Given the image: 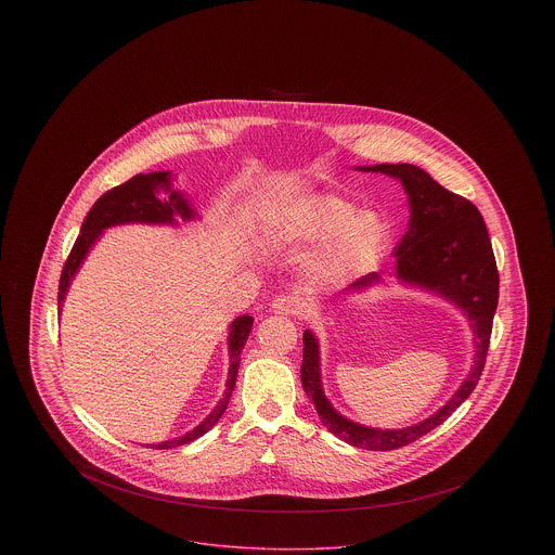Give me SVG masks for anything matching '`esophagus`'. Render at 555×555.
<instances>
[{
  "mask_svg": "<svg viewBox=\"0 0 555 555\" xmlns=\"http://www.w3.org/2000/svg\"><path fill=\"white\" fill-rule=\"evenodd\" d=\"M271 308H273L275 314L295 317V314H299L304 310V304H301V299L297 295H280V297L273 299Z\"/></svg>",
  "mask_w": 555,
  "mask_h": 555,
  "instance_id": "1",
  "label": "esophagus"
}]
</instances>
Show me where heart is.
I'll return each mask as SVG.
<instances>
[{
  "label": "heart",
  "instance_id": "obj_1",
  "mask_svg": "<svg viewBox=\"0 0 555 555\" xmlns=\"http://www.w3.org/2000/svg\"><path fill=\"white\" fill-rule=\"evenodd\" d=\"M273 233L284 241H324L333 238L324 254V269L341 273L359 260L376 254L389 235L383 216L365 211L339 196L318 194L269 218Z\"/></svg>",
  "mask_w": 555,
  "mask_h": 555
}]
</instances>
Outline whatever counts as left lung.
<instances>
[{
  "mask_svg": "<svg viewBox=\"0 0 555 555\" xmlns=\"http://www.w3.org/2000/svg\"><path fill=\"white\" fill-rule=\"evenodd\" d=\"M363 170L397 177L410 201V227L396 249L397 278L436 291L453 301L470 318L476 335L473 372L444 408L412 427L372 429L344 418L326 401L320 387L317 337L312 331L304 333L306 348L301 383L308 397L314 401L322 425L352 447L367 451H393L442 425L475 391L489 350L500 275L482 216L468 198L449 192L423 168L412 164H376ZM378 280V273H370L357 280L350 288L359 291L376 284Z\"/></svg>",
  "mask_w": 555,
  "mask_h": 555,
  "instance_id": "obj_1",
  "label": "left lung"
}]
</instances>
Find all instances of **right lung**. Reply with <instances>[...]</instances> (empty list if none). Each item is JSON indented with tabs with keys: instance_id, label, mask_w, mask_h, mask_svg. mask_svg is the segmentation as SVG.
I'll list each match as a JSON object with an SVG mask.
<instances>
[{
	"instance_id": "1",
	"label": "right lung",
	"mask_w": 555,
	"mask_h": 555,
	"mask_svg": "<svg viewBox=\"0 0 555 555\" xmlns=\"http://www.w3.org/2000/svg\"><path fill=\"white\" fill-rule=\"evenodd\" d=\"M168 172H147V175H134L132 179H128L121 185H115L113 190L104 192L93 207L89 209L82 227H80V235L75 241L68 260L64 262L62 269V278H60V293H57V301L60 308L64 304L66 291L70 286V280L75 278L77 269L85 258V254L89 251V247L93 245V241L100 237V233L108 227L115 224H126V222H147V224H172L175 216H181L183 220H192L194 211L190 209L188 201L170 188L168 181ZM251 317H238L233 326H231V335H229V348H231V370H229V383H227V391L222 401L214 408V412L190 434L156 444V449H175L181 444H188L196 438H201L203 434H207L224 414L231 393L235 389V380H237L238 357L241 350L247 341V335L251 331ZM154 449V447H152Z\"/></svg>"
}]
</instances>
